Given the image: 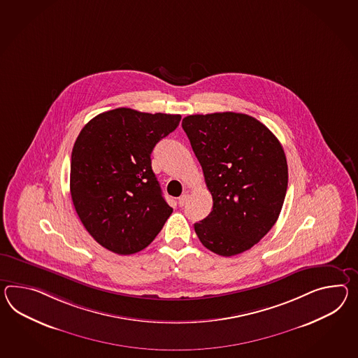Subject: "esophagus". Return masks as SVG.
<instances>
[{"label":"esophagus","instance_id":"34e87169","mask_svg":"<svg viewBox=\"0 0 358 358\" xmlns=\"http://www.w3.org/2000/svg\"><path fill=\"white\" fill-rule=\"evenodd\" d=\"M189 201V194H182L180 198H178V204L180 207H183L186 203Z\"/></svg>","mask_w":358,"mask_h":358}]
</instances>
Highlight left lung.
<instances>
[{"label": "left lung", "instance_id": "8db88e82", "mask_svg": "<svg viewBox=\"0 0 358 358\" xmlns=\"http://www.w3.org/2000/svg\"><path fill=\"white\" fill-rule=\"evenodd\" d=\"M213 201L194 225L201 244L220 256L250 250L277 222L287 192V160L277 137L252 116L190 115L182 120Z\"/></svg>", "mask_w": 358, "mask_h": 358}]
</instances>
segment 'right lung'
Instances as JSON below:
<instances>
[{
    "instance_id": "right-lung-1",
    "label": "right lung",
    "mask_w": 358,
    "mask_h": 358,
    "mask_svg": "<svg viewBox=\"0 0 358 358\" xmlns=\"http://www.w3.org/2000/svg\"><path fill=\"white\" fill-rule=\"evenodd\" d=\"M180 120L122 107L96 115L80 131L71 155V198L87 233L108 251L140 252L173 212L151 152Z\"/></svg>"
}]
</instances>
